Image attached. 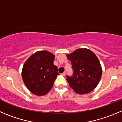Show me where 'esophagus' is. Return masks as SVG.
Listing matches in <instances>:
<instances>
[{"label": "esophagus", "instance_id": "esophagus-1", "mask_svg": "<svg viewBox=\"0 0 122 122\" xmlns=\"http://www.w3.org/2000/svg\"><path fill=\"white\" fill-rule=\"evenodd\" d=\"M66 72H65V71H64V72L62 73L61 74V75H62V76H65V75H66Z\"/></svg>", "mask_w": 122, "mask_h": 122}]
</instances>
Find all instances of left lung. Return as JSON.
<instances>
[{
  "mask_svg": "<svg viewBox=\"0 0 122 122\" xmlns=\"http://www.w3.org/2000/svg\"><path fill=\"white\" fill-rule=\"evenodd\" d=\"M66 56L71 61L73 69L72 76H67L70 87L79 94L93 91L98 85L102 73L97 56L86 48L78 49Z\"/></svg>",
  "mask_w": 122,
  "mask_h": 122,
  "instance_id": "left-lung-1",
  "label": "left lung"
}]
</instances>
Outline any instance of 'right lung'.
Wrapping results in <instances>:
<instances>
[{"mask_svg":"<svg viewBox=\"0 0 122 122\" xmlns=\"http://www.w3.org/2000/svg\"><path fill=\"white\" fill-rule=\"evenodd\" d=\"M55 55L47 51L36 52L25 61L21 71L24 84L32 93L37 96L47 94L53 87L59 75L53 64Z\"/></svg>","mask_w":122,"mask_h":122,"instance_id":"add662e5","label":"right lung"}]
</instances>
